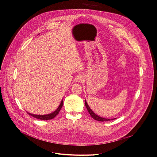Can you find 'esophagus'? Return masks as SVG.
<instances>
[{"mask_svg":"<svg viewBox=\"0 0 157 157\" xmlns=\"http://www.w3.org/2000/svg\"><path fill=\"white\" fill-rule=\"evenodd\" d=\"M76 79L78 82H82L84 80V76L82 75H79L77 76Z\"/></svg>","mask_w":157,"mask_h":157,"instance_id":"obj_1","label":"esophagus"}]
</instances>
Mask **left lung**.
I'll list each match as a JSON object with an SVG mask.
<instances>
[{
    "mask_svg": "<svg viewBox=\"0 0 157 157\" xmlns=\"http://www.w3.org/2000/svg\"><path fill=\"white\" fill-rule=\"evenodd\" d=\"M85 105H86V106L87 110H88L89 114H90V116L93 117V119H94L96 120V121H100V122H105V121H113V120L116 119V118H115V119H105V118H103V117H99V116H98V115H96L95 113H94V112L90 109V106L87 104V101H85Z\"/></svg>",
    "mask_w": 157,
    "mask_h": 157,
    "instance_id": "obj_1",
    "label": "left lung"
}]
</instances>
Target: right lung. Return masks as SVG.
I'll return each instance as SVG.
<instances>
[{
    "instance_id": "1",
    "label": "right lung",
    "mask_w": 157,
    "mask_h": 157,
    "mask_svg": "<svg viewBox=\"0 0 157 157\" xmlns=\"http://www.w3.org/2000/svg\"><path fill=\"white\" fill-rule=\"evenodd\" d=\"M63 105V100L61 101V102L59 105V106H58V108H57V109L56 111H55L54 112H53L51 114H48L46 115H35V114H33L31 113H28V114L31 115V116L35 117L36 119H40V120H50V119H52L56 116H57L59 113V112L60 111L62 106Z\"/></svg>"
}]
</instances>
